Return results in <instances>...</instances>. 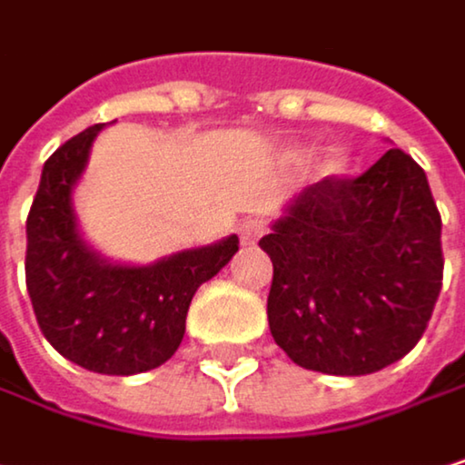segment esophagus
Here are the masks:
<instances>
[{"label": "esophagus", "instance_id": "esophagus-1", "mask_svg": "<svg viewBox=\"0 0 465 465\" xmlns=\"http://www.w3.org/2000/svg\"><path fill=\"white\" fill-rule=\"evenodd\" d=\"M264 220H259V217H251V220H245L242 225H240V240H242V245H253L262 234H264Z\"/></svg>", "mask_w": 465, "mask_h": 465}]
</instances>
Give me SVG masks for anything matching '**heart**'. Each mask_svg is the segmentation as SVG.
Listing matches in <instances>:
<instances>
[{"mask_svg":"<svg viewBox=\"0 0 465 465\" xmlns=\"http://www.w3.org/2000/svg\"><path fill=\"white\" fill-rule=\"evenodd\" d=\"M289 160H292V163H302V160H305V152L294 149V152L289 154ZM343 171H346V160H343V154H338V152L327 154V157L322 160V165H319V173H322L324 179H335V176H341Z\"/></svg>","mask_w":465,"mask_h":465,"instance_id":"obj_1","label":"heart"}]
</instances>
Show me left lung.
Here are the masks:
<instances>
[{
  "label": "left lung",
  "instance_id": "left-lung-1",
  "mask_svg": "<svg viewBox=\"0 0 465 465\" xmlns=\"http://www.w3.org/2000/svg\"><path fill=\"white\" fill-rule=\"evenodd\" d=\"M275 343L308 371L376 373L422 338L441 292V214L401 149L354 179H322L262 237Z\"/></svg>",
  "mask_w": 465,
  "mask_h": 465
}]
</instances>
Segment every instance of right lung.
Returning <instances> with one entry per match:
<instances>
[{"label": "right lung", "mask_w": 465, "mask_h": 465, "mask_svg": "<svg viewBox=\"0 0 465 465\" xmlns=\"http://www.w3.org/2000/svg\"><path fill=\"white\" fill-rule=\"evenodd\" d=\"M103 124L64 141L43 165L26 217V292L45 341L70 362L133 376L179 349L193 294L240 251L237 234L146 267L111 264L78 234L73 184Z\"/></svg>", "instance_id": "right-lung-1"}]
</instances>
